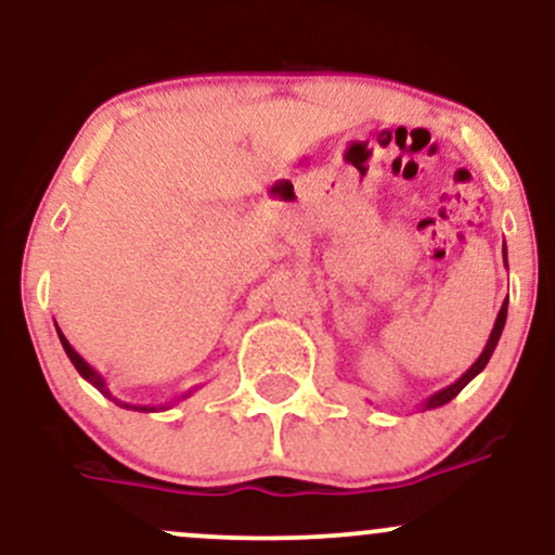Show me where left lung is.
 <instances>
[{
  "label": "left lung",
  "instance_id": "8db88e82",
  "mask_svg": "<svg viewBox=\"0 0 555 555\" xmlns=\"http://www.w3.org/2000/svg\"><path fill=\"white\" fill-rule=\"evenodd\" d=\"M503 261H506V267H508V259H506V244H503ZM506 314H508V298H506V301H503L501 311H498L495 325H493V330H490V338H488V344H485L482 353H479V359L475 361V364L469 366V370L464 372L462 377L456 379V383L448 385V388H443V390H438V393H435V396H429L427 401H422V412H427V409H438V406H443V403L453 401V398H456L459 393H462V390L466 388V385H469L472 379H475V377L479 375V372L485 370V364H488L490 357H493V351H495L498 340H501L503 325H506Z\"/></svg>",
  "mask_w": 555,
  "mask_h": 555
}]
</instances>
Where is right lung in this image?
<instances>
[{
	"instance_id": "obj_1",
	"label": "right lung",
	"mask_w": 555,
	"mask_h": 555,
	"mask_svg": "<svg viewBox=\"0 0 555 555\" xmlns=\"http://www.w3.org/2000/svg\"><path fill=\"white\" fill-rule=\"evenodd\" d=\"M57 335H60V344H62V348H65L67 359L73 361V366H76V370L80 372V377L89 379V383L93 385V388L99 390V393L107 396V398H112V401H115L117 406H122V409H133V412H143V414H149V412H165V409H170V403H159V406H133V403L117 401V398L112 396V390L107 388V379H104L102 375H99V372L93 370V366L89 364V361H86V359L80 357V353L76 351V348H73L70 344H67V338H65V335H62V330H60V327H57ZM191 393H194V390H189V393H183V396L178 398V401H183V398H189ZM172 403H176V401H172Z\"/></svg>"
}]
</instances>
